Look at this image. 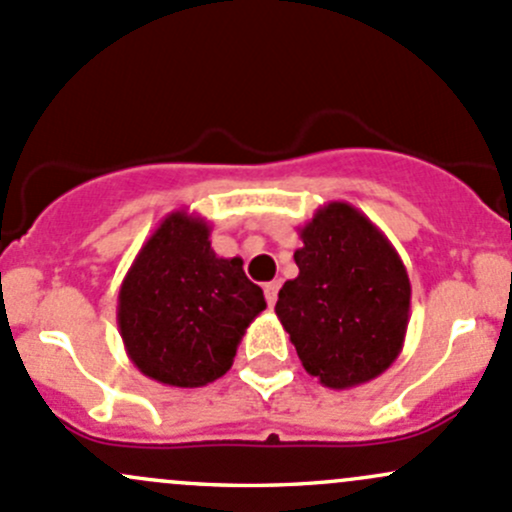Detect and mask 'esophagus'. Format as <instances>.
Here are the masks:
<instances>
[{"mask_svg": "<svg viewBox=\"0 0 512 512\" xmlns=\"http://www.w3.org/2000/svg\"><path fill=\"white\" fill-rule=\"evenodd\" d=\"M278 288H281V281H271V283H266V286H263V293H266V303L271 305H276V300H278Z\"/></svg>", "mask_w": 512, "mask_h": 512, "instance_id": "34e87169", "label": "esophagus"}]
</instances>
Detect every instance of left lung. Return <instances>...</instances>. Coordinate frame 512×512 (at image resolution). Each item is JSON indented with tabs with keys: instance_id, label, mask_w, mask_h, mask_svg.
<instances>
[{
	"instance_id": "1",
	"label": "left lung",
	"mask_w": 512,
	"mask_h": 512,
	"mask_svg": "<svg viewBox=\"0 0 512 512\" xmlns=\"http://www.w3.org/2000/svg\"><path fill=\"white\" fill-rule=\"evenodd\" d=\"M298 276L276 315L323 387L350 389L389 370L404 347L412 283L397 249L360 209L328 202L298 229Z\"/></svg>"
}]
</instances>
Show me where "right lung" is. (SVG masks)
<instances>
[{"label": "right lung", "instance_id": "1", "mask_svg": "<svg viewBox=\"0 0 512 512\" xmlns=\"http://www.w3.org/2000/svg\"><path fill=\"white\" fill-rule=\"evenodd\" d=\"M212 226L184 209L142 244L118 293L125 352L145 377L194 389L224 377L246 328L266 308L239 256L214 254Z\"/></svg>", "mask_w": 512, "mask_h": 512}]
</instances>
